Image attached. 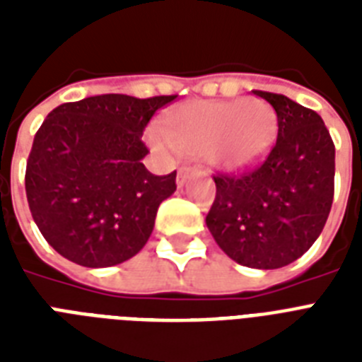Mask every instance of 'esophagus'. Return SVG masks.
<instances>
[{
  "label": "esophagus",
  "mask_w": 362,
  "mask_h": 362,
  "mask_svg": "<svg viewBox=\"0 0 362 362\" xmlns=\"http://www.w3.org/2000/svg\"><path fill=\"white\" fill-rule=\"evenodd\" d=\"M187 176H189V169H186V167H184V169L178 170V175H176V184H178V187H182L184 184H186Z\"/></svg>",
  "instance_id": "1"
}]
</instances>
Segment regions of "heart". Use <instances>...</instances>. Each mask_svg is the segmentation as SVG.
Instances as JSON below:
<instances>
[{
	"label": "heart",
	"instance_id": "1",
	"mask_svg": "<svg viewBox=\"0 0 362 362\" xmlns=\"http://www.w3.org/2000/svg\"><path fill=\"white\" fill-rule=\"evenodd\" d=\"M152 146L163 156L201 158L214 167L240 170L263 158L276 136V115L263 99L189 101L152 127Z\"/></svg>",
	"mask_w": 362,
	"mask_h": 362
}]
</instances>
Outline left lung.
Listing matches in <instances>:
<instances>
[{
  "mask_svg": "<svg viewBox=\"0 0 362 362\" xmlns=\"http://www.w3.org/2000/svg\"><path fill=\"white\" fill-rule=\"evenodd\" d=\"M253 93L274 109L278 136L257 167L214 176L206 226L238 264L280 269L308 252L325 227L334 197V142L312 109L280 93Z\"/></svg>",
  "mask_w": 362,
  "mask_h": 362,
  "instance_id": "1",
  "label": "left lung"
}]
</instances>
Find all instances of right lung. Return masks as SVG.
Instances as JSON below:
<instances>
[{
    "label": "right lung",
    "mask_w": 362,
    "mask_h": 362,
    "mask_svg": "<svg viewBox=\"0 0 362 362\" xmlns=\"http://www.w3.org/2000/svg\"><path fill=\"white\" fill-rule=\"evenodd\" d=\"M175 99L105 93L59 105L42 122L25 165V195L59 255L101 269L141 252L159 204L176 189V170L156 176L142 163V131Z\"/></svg>",
    "instance_id": "obj_1"
}]
</instances>
